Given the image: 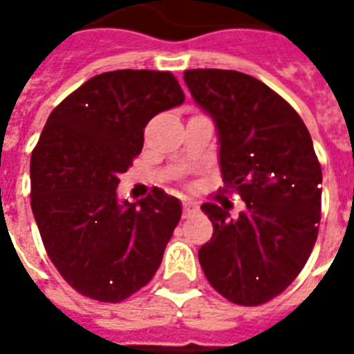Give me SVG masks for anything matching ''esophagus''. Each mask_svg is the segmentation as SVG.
Here are the masks:
<instances>
[{
    "mask_svg": "<svg viewBox=\"0 0 354 354\" xmlns=\"http://www.w3.org/2000/svg\"><path fill=\"white\" fill-rule=\"evenodd\" d=\"M196 211H198V205L194 204V202H191V200H185V202H183V216H185V218L194 215Z\"/></svg>",
    "mask_w": 354,
    "mask_h": 354,
    "instance_id": "obj_1",
    "label": "esophagus"
}]
</instances>
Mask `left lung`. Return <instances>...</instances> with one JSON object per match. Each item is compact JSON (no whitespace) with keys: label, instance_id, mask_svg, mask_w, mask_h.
<instances>
[{"label":"left lung","instance_id":"left-lung-1","mask_svg":"<svg viewBox=\"0 0 354 354\" xmlns=\"http://www.w3.org/2000/svg\"><path fill=\"white\" fill-rule=\"evenodd\" d=\"M194 102L215 122L226 189L246 204L236 218L204 204L213 236L198 250L218 294L244 307L279 296L301 272L318 236L322 167L294 108L252 75L232 69L183 73Z\"/></svg>","mask_w":354,"mask_h":354}]
</instances>
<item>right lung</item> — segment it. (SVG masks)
<instances>
[{"label": "right lung", "instance_id": "1", "mask_svg": "<svg viewBox=\"0 0 354 354\" xmlns=\"http://www.w3.org/2000/svg\"><path fill=\"white\" fill-rule=\"evenodd\" d=\"M185 101L169 71L95 75L51 112L30 156V207L64 279L82 296L119 303L160 268L182 216L161 189L119 200V176L143 149V130Z\"/></svg>", "mask_w": 354, "mask_h": 354}]
</instances>
